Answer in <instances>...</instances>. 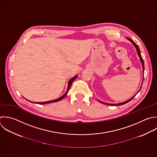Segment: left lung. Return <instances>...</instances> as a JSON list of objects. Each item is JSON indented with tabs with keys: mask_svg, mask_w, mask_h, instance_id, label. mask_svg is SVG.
<instances>
[{
	"mask_svg": "<svg viewBox=\"0 0 157 157\" xmlns=\"http://www.w3.org/2000/svg\"><path fill=\"white\" fill-rule=\"evenodd\" d=\"M127 39L128 40H129L133 45H134V46L135 47V48H136V51H137V55H138V56H139V59H140V62H141V63H142V69H143V75H144V61H143V59H142V56H141V55H140V50H139V47H138V45L132 40H131V39H129V38H127ZM144 78V77H143ZM143 80H144V78L142 79V83H143ZM142 85H141V86H140V88H139V91H137V93H136V94H135V95H134L131 98H130L129 99H128V100H127V101H124V102H120V103H117V104H109V103H106V102H102V101H100V100H98L99 102H101V103H102V104H106V105H112V106H115V105H123V104H126V103H127V102H128L129 101H130L132 99H133L134 98V97L139 93V91L140 90V89H141V87H142Z\"/></svg>",
	"mask_w": 157,
	"mask_h": 157,
	"instance_id": "8db88e82",
	"label": "left lung"
}]
</instances>
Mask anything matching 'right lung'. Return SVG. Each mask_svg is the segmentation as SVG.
I'll use <instances>...</instances> for the list:
<instances>
[{
    "instance_id": "add662e5",
    "label": "right lung",
    "mask_w": 157,
    "mask_h": 157,
    "mask_svg": "<svg viewBox=\"0 0 157 157\" xmlns=\"http://www.w3.org/2000/svg\"><path fill=\"white\" fill-rule=\"evenodd\" d=\"M77 75H76L75 76H74L73 78H71V79L69 80V82H68V85H67V88L66 92L62 96H61L60 98H58V99H54V100H52V101H50L40 102H34L30 101H29V100H28V101H30V102H33V103H36V104H48V103H52V102H55L59 101L62 100V99L66 96L67 93H68V91H69V89H70V88H71V86L72 84V82L75 80V79L77 78ZM26 100H27V99H26Z\"/></svg>"
}]
</instances>
